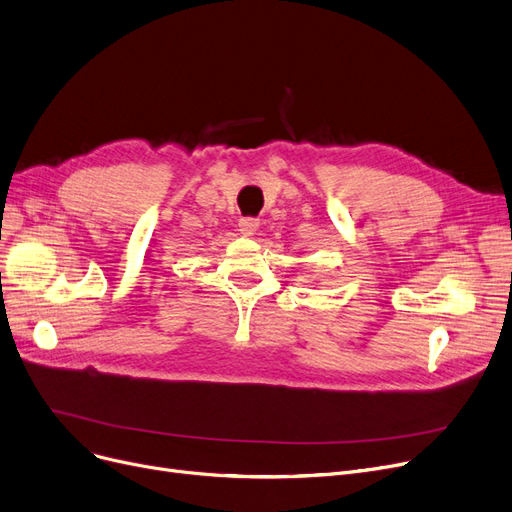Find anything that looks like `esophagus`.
Instances as JSON below:
<instances>
[{"mask_svg": "<svg viewBox=\"0 0 512 512\" xmlns=\"http://www.w3.org/2000/svg\"><path fill=\"white\" fill-rule=\"evenodd\" d=\"M238 230L244 236H253L259 230V219L257 217H242L238 221Z\"/></svg>", "mask_w": 512, "mask_h": 512, "instance_id": "34e87169", "label": "esophagus"}]
</instances>
